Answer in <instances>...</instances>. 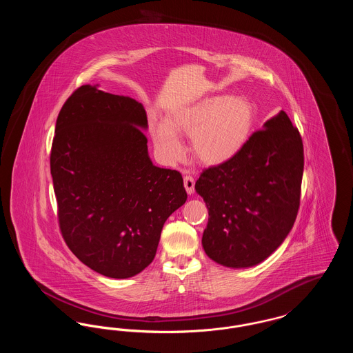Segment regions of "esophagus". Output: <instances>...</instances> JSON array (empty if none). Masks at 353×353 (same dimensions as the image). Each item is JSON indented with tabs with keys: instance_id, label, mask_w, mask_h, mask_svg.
I'll use <instances>...</instances> for the list:
<instances>
[{
	"instance_id": "34e87169",
	"label": "esophagus",
	"mask_w": 353,
	"mask_h": 353,
	"mask_svg": "<svg viewBox=\"0 0 353 353\" xmlns=\"http://www.w3.org/2000/svg\"><path fill=\"white\" fill-rule=\"evenodd\" d=\"M184 186L188 194H192L194 192V179L192 176H185Z\"/></svg>"
}]
</instances>
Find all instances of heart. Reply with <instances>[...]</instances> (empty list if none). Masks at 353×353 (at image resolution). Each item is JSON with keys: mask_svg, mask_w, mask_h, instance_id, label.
<instances>
[{"mask_svg": "<svg viewBox=\"0 0 353 353\" xmlns=\"http://www.w3.org/2000/svg\"><path fill=\"white\" fill-rule=\"evenodd\" d=\"M254 121L255 110L246 98L216 95L177 110L169 123H154L152 136L157 151L169 164L184 154V144L177 134L180 132L192 134V151L201 163L219 165L243 150Z\"/></svg>", "mask_w": 353, "mask_h": 353, "instance_id": "b5f03b06", "label": "heart"}]
</instances>
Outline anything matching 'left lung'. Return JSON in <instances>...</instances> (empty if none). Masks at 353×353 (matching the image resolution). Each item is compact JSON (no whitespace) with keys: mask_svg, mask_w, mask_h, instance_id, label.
Masks as SVG:
<instances>
[{"mask_svg":"<svg viewBox=\"0 0 353 353\" xmlns=\"http://www.w3.org/2000/svg\"><path fill=\"white\" fill-rule=\"evenodd\" d=\"M303 167L302 137L281 111L232 160L202 170L194 188L209 212L206 255L245 269L275 252L296 219Z\"/></svg>","mask_w":353,"mask_h":353,"instance_id":"8db88e82","label":"left lung"}]
</instances>
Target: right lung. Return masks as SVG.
I'll return each instance as SVG.
<instances>
[{
	"instance_id": "1",
	"label": "right lung",
	"mask_w": 353,
	"mask_h": 353,
	"mask_svg": "<svg viewBox=\"0 0 353 353\" xmlns=\"http://www.w3.org/2000/svg\"><path fill=\"white\" fill-rule=\"evenodd\" d=\"M141 103L84 84L55 124L50 169L68 249L90 269L125 279L156 255L163 226L186 201L183 176L148 154Z\"/></svg>"
}]
</instances>
